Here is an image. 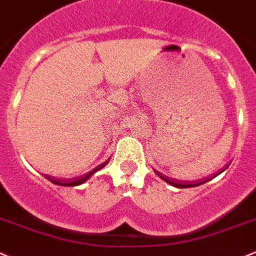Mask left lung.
Instances as JSON below:
<instances>
[{"mask_svg": "<svg viewBox=\"0 0 256 256\" xmlns=\"http://www.w3.org/2000/svg\"><path fill=\"white\" fill-rule=\"evenodd\" d=\"M154 172L158 174V176L160 177V178L164 180V181H166V182H168V184H172V186L178 187V188H187V187H194V186H198V184H205V182H206V181H202V182H197V184H196V182H180V181H176V180L170 178V177L164 176V174H160V172L156 171V170H154Z\"/></svg>", "mask_w": 256, "mask_h": 256, "instance_id": "obj_1", "label": "left lung"}]
</instances>
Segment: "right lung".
Here are the masks:
<instances>
[{"label": "right lung", "instance_id": "1", "mask_svg": "<svg viewBox=\"0 0 256 256\" xmlns=\"http://www.w3.org/2000/svg\"><path fill=\"white\" fill-rule=\"evenodd\" d=\"M106 163H108V160H106V162H104V163H102L100 166H98L96 170H93V171H90L89 174H84V176H82V177H76V178L68 180V181H62V180H58V178H55V177L48 176V174H46L45 177H46V178H48V180H50V181L52 182V184H62V186H78V184H84V182L86 181V180L90 178V176H92V174H94L96 171H99V170L103 168V167L106 166Z\"/></svg>", "mask_w": 256, "mask_h": 256}]
</instances>
